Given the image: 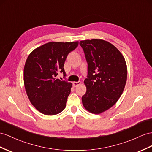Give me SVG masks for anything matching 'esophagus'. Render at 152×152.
I'll return each instance as SVG.
<instances>
[{
	"instance_id": "obj_1",
	"label": "esophagus",
	"mask_w": 152,
	"mask_h": 152,
	"mask_svg": "<svg viewBox=\"0 0 152 152\" xmlns=\"http://www.w3.org/2000/svg\"><path fill=\"white\" fill-rule=\"evenodd\" d=\"M81 81H74V82L72 83V84H73V87H77L78 86V85H81Z\"/></svg>"
}]
</instances>
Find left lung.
Instances as JSON below:
<instances>
[{
    "mask_svg": "<svg viewBox=\"0 0 152 152\" xmlns=\"http://www.w3.org/2000/svg\"><path fill=\"white\" fill-rule=\"evenodd\" d=\"M80 44L88 63L83 105L92 114H102L114 106L123 94L127 79L126 61L114 45L102 39L81 40Z\"/></svg>",
    "mask_w": 152,
    "mask_h": 152,
    "instance_id": "left-lung-1",
    "label": "left lung"
}]
</instances>
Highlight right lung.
<instances>
[{
	"label": "right lung",
	"mask_w": 152,
	"mask_h": 152,
	"mask_svg": "<svg viewBox=\"0 0 152 152\" xmlns=\"http://www.w3.org/2000/svg\"><path fill=\"white\" fill-rule=\"evenodd\" d=\"M78 42H50L34 49L27 58L24 69V83L30 102L42 114L53 115L66 107L72 83L56 77L65 74L64 65L68 54Z\"/></svg>",
	"instance_id": "obj_1"
}]
</instances>
